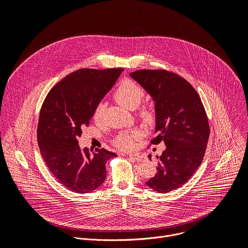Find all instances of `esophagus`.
<instances>
[{
  "instance_id": "obj_1",
  "label": "esophagus",
  "mask_w": 248,
  "mask_h": 248,
  "mask_svg": "<svg viewBox=\"0 0 248 248\" xmlns=\"http://www.w3.org/2000/svg\"><path fill=\"white\" fill-rule=\"evenodd\" d=\"M128 157L130 159L136 161V162H142L144 160V156L142 154H138V153H136V154H128Z\"/></svg>"
}]
</instances>
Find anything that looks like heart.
I'll list each match as a JSON object with an SVG mask.
<instances>
[{
    "label": "heart",
    "mask_w": 248,
    "mask_h": 248,
    "mask_svg": "<svg viewBox=\"0 0 248 248\" xmlns=\"http://www.w3.org/2000/svg\"><path fill=\"white\" fill-rule=\"evenodd\" d=\"M145 93L143 89L134 81L125 79L124 80L116 89L114 93L115 100L124 106V108L128 110H134L137 106L140 104L141 100L143 99ZM105 111V104L99 103L94 110V119L96 121H100L103 117ZM141 118L145 122H152L154 120V115L152 111L148 109H144L141 111ZM137 136V132H122L120 133L116 140L115 144L121 149H129L132 146L133 138Z\"/></svg>",
    "instance_id": "obj_1"
}]
</instances>
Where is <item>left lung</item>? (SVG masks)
<instances>
[{
	"label": "left lung",
	"instance_id": "1",
	"mask_svg": "<svg viewBox=\"0 0 248 248\" xmlns=\"http://www.w3.org/2000/svg\"><path fill=\"white\" fill-rule=\"evenodd\" d=\"M129 76L155 103L157 135L151 143L162 141L166 145L162 155L156 156L157 172L146 185L167 193L184 186L201 165L210 135L207 115L196 90L178 75L141 69Z\"/></svg>",
	"mask_w": 248,
	"mask_h": 248
}]
</instances>
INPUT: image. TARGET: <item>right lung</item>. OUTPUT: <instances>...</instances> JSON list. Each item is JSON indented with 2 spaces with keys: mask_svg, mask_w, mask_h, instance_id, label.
Masks as SVG:
<instances>
[{
  "mask_svg": "<svg viewBox=\"0 0 248 248\" xmlns=\"http://www.w3.org/2000/svg\"><path fill=\"white\" fill-rule=\"evenodd\" d=\"M123 70L78 69L57 83L44 100L37 127L41 156L55 178L74 192L97 189L107 175L106 163L117 157L106 149L82 150L78 138Z\"/></svg>",
  "mask_w": 248,
  "mask_h": 248,
  "instance_id": "right-lung-1",
  "label": "right lung"
}]
</instances>
